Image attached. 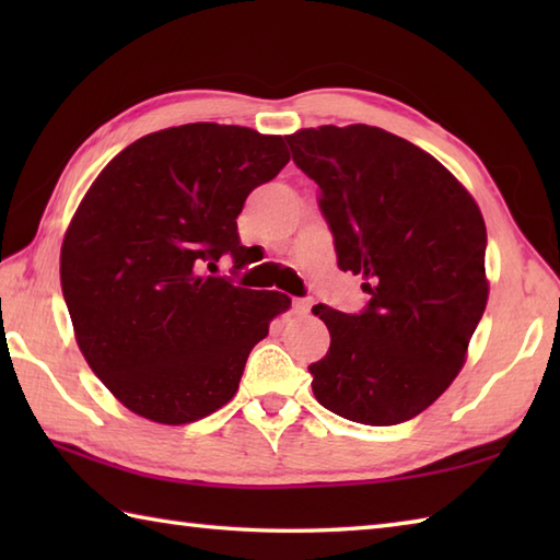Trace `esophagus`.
<instances>
[{
  "label": "esophagus",
  "mask_w": 560,
  "mask_h": 560,
  "mask_svg": "<svg viewBox=\"0 0 560 560\" xmlns=\"http://www.w3.org/2000/svg\"><path fill=\"white\" fill-rule=\"evenodd\" d=\"M311 305H313L311 299H293L291 311H293L295 315H305L307 311H311Z\"/></svg>",
  "instance_id": "esophagus-1"
}]
</instances>
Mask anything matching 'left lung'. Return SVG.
<instances>
[{
  "instance_id": "1",
  "label": "left lung",
  "mask_w": 560,
  "mask_h": 560,
  "mask_svg": "<svg viewBox=\"0 0 560 560\" xmlns=\"http://www.w3.org/2000/svg\"><path fill=\"white\" fill-rule=\"evenodd\" d=\"M317 183L341 271L361 273V313L315 305L329 351L313 395L341 419L395 425L457 377L489 301L486 223L445 165L380 127L325 125L287 137Z\"/></svg>"
}]
</instances>
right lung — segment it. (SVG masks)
<instances>
[{
  "label": "right lung",
  "mask_w": 560,
  "mask_h": 560,
  "mask_svg": "<svg viewBox=\"0 0 560 560\" xmlns=\"http://www.w3.org/2000/svg\"><path fill=\"white\" fill-rule=\"evenodd\" d=\"M289 159L287 139L249 127H171L117 153L83 197L59 279L83 359L129 411L180 425L233 399L291 301L205 269L223 255L245 267L237 213Z\"/></svg>",
  "instance_id": "1"
}]
</instances>
